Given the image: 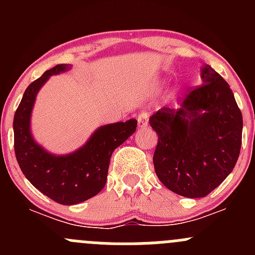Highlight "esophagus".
Instances as JSON below:
<instances>
[{
  "instance_id": "obj_1",
  "label": "esophagus",
  "mask_w": 255,
  "mask_h": 255,
  "mask_svg": "<svg viewBox=\"0 0 255 255\" xmlns=\"http://www.w3.org/2000/svg\"><path fill=\"white\" fill-rule=\"evenodd\" d=\"M148 117H149L148 113L145 112H142L138 115L137 121H138V126H139V128H145L146 126H148V121H149Z\"/></svg>"
}]
</instances>
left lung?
Listing matches in <instances>:
<instances>
[{
	"label": "left lung",
	"instance_id": "left-lung-1",
	"mask_svg": "<svg viewBox=\"0 0 255 255\" xmlns=\"http://www.w3.org/2000/svg\"><path fill=\"white\" fill-rule=\"evenodd\" d=\"M201 82L179 109L163 107L149 120L158 134L156 176L190 199L207 196L230 175L242 145L243 118L230 85L210 65L202 68Z\"/></svg>",
	"mask_w": 255,
	"mask_h": 255
}]
</instances>
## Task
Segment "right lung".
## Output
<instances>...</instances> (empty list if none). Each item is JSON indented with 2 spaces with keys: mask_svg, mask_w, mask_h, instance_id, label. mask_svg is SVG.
<instances>
[{
  "mask_svg": "<svg viewBox=\"0 0 255 255\" xmlns=\"http://www.w3.org/2000/svg\"><path fill=\"white\" fill-rule=\"evenodd\" d=\"M65 70L63 64L54 66L25 89L13 118L14 153L20 170L33 186L58 204L75 205L104 189L113 150L135 132L137 121L99 128L82 148L69 155L47 153L30 135V112L38 90L49 76Z\"/></svg>",
  "mask_w": 255,
  "mask_h": 255,
  "instance_id": "obj_1",
  "label": "right lung"
}]
</instances>
